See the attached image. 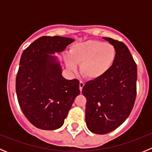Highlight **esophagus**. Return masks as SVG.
Listing matches in <instances>:
<instances>
[{
	"label": "esophagus",
	"mask_w": 152,
	"mask_h": 152,
	"mask_svg": "<svg viewBox=\"0 0 152 152\" xmlns=\"http://www.w3.org/2000/svg\"><path fill=\"white\" fill-rule=\"evenodd\" d=\"M84 85H85L84 82H79V89H80V91H82V88H83Z\"/></svg>",
	"instance_id": "obj_1"
}]
</instances>
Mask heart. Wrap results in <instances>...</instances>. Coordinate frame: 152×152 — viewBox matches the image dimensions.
<instances>
[{"instance_id": "b5f03b06", "label": "heart", "mask_w": 152, "mask_h": 152, "mask_svg": "<svg viewBox=\"0 0 152 152\" xmlns=\"http://www.w3.org/2000/svg\"><path fill=\"white\" fill-rule=\"evenodd\" d=\"M115 59L116 50L113 45L91 39L72 45L65 62L72 70H76V64H80L81 75L88 80H96L111 69Z\"/></svg>"}]
</instances>
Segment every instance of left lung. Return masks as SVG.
<instances>
[{
    "label": "left lung",
    "mask_w": 152,
    "mask_h": 152,
    "mask_svg": "<svg viewBox=\"0 0 152 152\" xmlns=\"http://www.w3.org/2000/svg\"><path fill=\"white\" fill-rule=\"evenodd\" d=\"M115 48L116 59L107 73L86 82L85 121L95 134H104L120 126L129 117L137 95V65L124 42L103 37Z\"/></svg>",
    "instance_id": "obj_1"
}]
</instances>
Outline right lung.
Listing matches in <instances>:
<instances>
[{
  "mask_svg": "<svg viewBox=\"0 0 152 152\" xmlns=\"http://www.w3.org/2000/svg\"><path fill=\"white\" fill-rule=\"evenodd\" d=\"M74 39L43 36L23 52L16 76V93L24 115L37 128L54 130L64 124L75 99L79 81L62 76L56 57Z\"/></svg>",
  "mask_w": 152,
  "mask_h": 152,
  "instance_id": "right-lung-1",
  "label": "right lung"
}]
</instances>
